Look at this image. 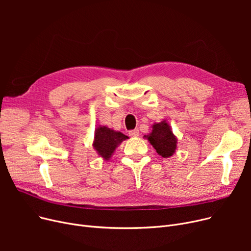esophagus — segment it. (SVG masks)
<instances>
[{
	"instance_id": "obj_1",
	"label": "esophagus",
	"mask_w": 251,
	"mask_h": 251,
	"mask_svg": "<svg viewBox=\"0 0 251 251\" xmlns=\"http://www.w3.org/2000/svg\"><path fill=\"white\" fill-rule=\"evenodd\" d=\"M129 135L132 137H136L139 135V130L138 129H134V130H130L129 131Z\"/></svg>"
}]
</instances>
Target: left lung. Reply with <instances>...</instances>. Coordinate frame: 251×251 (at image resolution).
Listing matches in <instances>:
<instances>
[{"mask_svg": "<svg viewBox=\"0 0 251 251\" xmlns=\"http://www.w3.org/2000/svg\"><path fill=\"white\" fill-rule=\"evenodd\" d=\"M148 139L156 152L163 157H169L175 152L177 139L166 121L154 124Z\"/></svg>", "mask_w": 251, "mask_h": 251, "instance_id": "1", "label": "left lung"}]
</instances>
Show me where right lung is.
<instances>
[{
  "instance_id": "obj_1",
  "label": "right lung",
  "mask_w": 251,
  "mask_h": 251,
  "mask_svg": "<svg viewBox=\"0 0 251 251\" xmlns=\"http://www.w3.org/2000/svg\"><path fill=\"white\" fill-rule=\"evenodd\" d=\"M126 138H128V136L121 132H116V131L107 127H99L96 130L94 148L104 160H108L116 150L118 144L121 143Z\"/></svg>"
}]
</instances>
